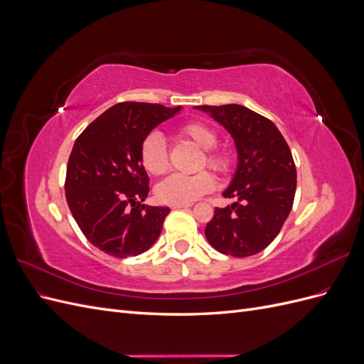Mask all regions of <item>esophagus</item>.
Masks as SVG:
<instances>
[{
    "label": "esophagus",
    "instance_id": "1",
    "mask_svg": "<svg viewBox=\"0 0 364 364\" xmlns=\"http://www.w3.org/2000/svg\"><path fill=\"white\" fill-rule=\"evenodd\" d=\"M191 206V203H182V205H171V208L173 209H186V208H190Z\"/></svg>",
    "mask_w": 364,
    "mask_h": 364
}]
</instances>
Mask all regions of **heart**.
Instances as JSON below:
<instances>
[{
	"instance_id": "heart-1",
	"label": "heart",
	"mask_w": 364,
	"mask_h": 364,
	"mask_svg": "<svg viewBox=\"0 0 364 364\" xmlns=\"http://www.w3.org/2000/svg\"><path fill=\"white\" fill-rule=\"evenodd\" d=\"M179 135L203 150L200 168L208 165L214 171L226 174L232 167V158H230L229 153L214 149L218 142V135L209 126L200 123V121H190V123H185L179 127ZM139 159L142 167L150 174L159 176L168 170V150L162 135L153 132V134H149L142 139L139 147ZM214 186L215 178L209 171H200L191 176L171 174L158 183L156 197L162 203H191L200 199L202 196L211 193Z\"/></svg>"
}]
</instances>
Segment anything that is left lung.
Instances as JSON below:
<instances>
[{"mask_svg": "<svg viewBox=\"0 0 364 364\" xmlns=\"http://www.w3.org/2000/svg\"><path fill=\"white\" fill-rule=\"evenodd\" d=\"M225 126L238 151V168L223 193L237 202L215 208L205 237L215 250L252 257L277 238L296 193V165L287 141L266 117L240 105L197 106Z\"/></svg>", "mask_w": 364, "mask_h": 364, "instance_id": "obj_1", "label": "left lung"}]
</instances>
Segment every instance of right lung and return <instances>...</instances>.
<instances>
[{"mask_svg":"<svg viewBox=\"0 0 364 364\" xmlns=\"http://www.w3.org/2000/svg\"><path fill=\"white\" fill-rule=\"evenodd\" d=\"M179 109L118 103L95 118L74 142L65 196L83 235L107 255H139L161 234L170 208L142 205L150 186L139 147L153 129Z\"/></svg>","mask_w":364,"mask_h":364,"instance_id":"add662e5","label":"right lung"}]
</instances>
